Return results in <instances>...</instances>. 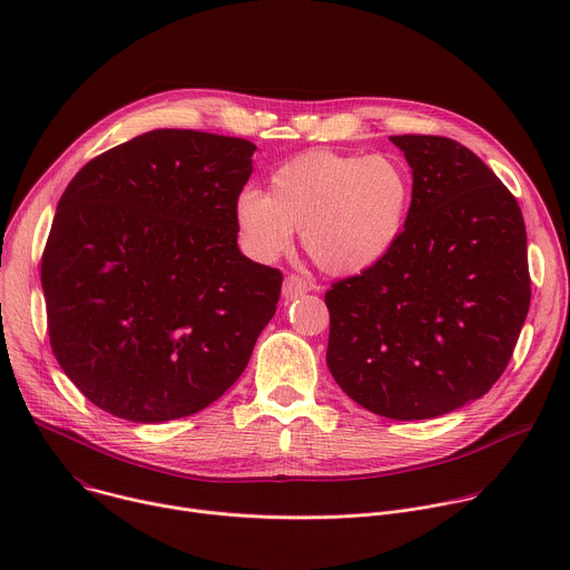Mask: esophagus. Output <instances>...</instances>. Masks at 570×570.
I'll use <instances>...</instances> for the list:
<instances>
[{"mask_svg": "<svg viewBox=\"0 0 570 570\" xmlns=\"http://www.w3.org/2000/svg\"><path fill=\"white\" fill-rule=\"evenodd\" d=\"M306 291H311V282H308V279H304L302 275H295V273H291V275L284 279V288H282V295H284L286 299H295V297L304 295Z\"/></svg>", "mask_w": 570, "mask_h": 570, "instance_id": "34e87169", "label": "esophagus"}]
</instances>
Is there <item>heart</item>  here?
Masks as SVG:
<instances>
[{
	"label": "heart",
	"instance_id": "obj_1",
	"mask_svg": "<svg viewBox=\"0 0 570 570\" xmlns=\"http://www.w3.org/2000/svg\"><path fill=\"white\" fill-rule=\"evenodd\" d=\"M413 203V180L387 155L313 150L271 176L268 196L246 189L236 198V225L246 248L277 259L302 229L308 259L324 273L356 275L387 257Z\"/></svg>",
	"mask_w": 570,
	"mask_h": 570
}]
</instances>
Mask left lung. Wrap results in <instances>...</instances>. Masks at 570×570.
<instances>
[{
    "instance_id": "obj_1",
    "label": "left lung",
    "mask_w": 570,
    "mask_h": 570,
    "mask_svg": "<svg viewBox=\"0 0 570 570\" xmlns=\"http://www.w3.org/2000/svg\"><path fill=\"white\" fill-rule=\"evenodd\" d=\"M413 203L383 262L332 284L327 365L363 409L431 420L505 372L530 308L521 207L484 161L440 135L390 137Z\"/></svg>"
}]
</instances>
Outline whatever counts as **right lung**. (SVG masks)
<instances>
[{
  "label": "right lung",
  "instance_id": "add662e5",
  "mask_svg": "<svg viewBox=\"0 0 570 570\" xmlns=\"http://www.w3.org/2000/svg\"><path fill=\"white\" fill-rule=\"evenodd\" d=\"M255 148L159 128L90 159L60 196L42 253L47 332L101 411L187 417L246 370L284 279L236 246Z\"/></svg>",
  "mask_w": 570,
  "mask_h": 570
}]
</instances>
